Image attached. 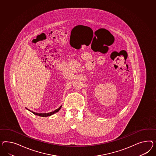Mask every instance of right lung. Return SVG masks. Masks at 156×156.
I'll return each instance as SVG.
<instances>
[{
	"label": "right lung",
	"mask_w": 156,
	"mask_h": 156,
	"mask_svg": "<svg viewBox=\"0 0 156 156\" xmlns=\"http://www.w3.org/2000/svg\"><path fill=\"white\" fill-rule=\"evenodd\" d=\"M61 107H59V108H58V109H57V110H55V111H54L53 112H51L50 113H47V114H38V113H36V112H32L33 114H34V115H37V116H42V117H46V116H51V115L55 114V113L57 112L58 111H59V110L61 109Z\"/></svg>",
	"instance_id": "obj_1"
}]
</instances>
